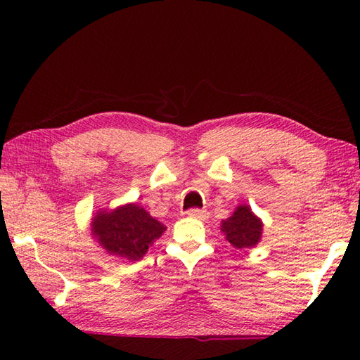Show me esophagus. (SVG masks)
Segmentation results:
<instances>
[{"label":"esophagus","mask_w":360,"mask_h":360,"mask_svg":"<svg viewBox=\"0 0 360 360\" xmlns=\"http://www.w3.org/2000/svg\"><path fill=\"white\" fill-rule=\"evenodd\" d=\"M187 215L192 217V218H198V219H205V218H207V212L202 210V209H190L187 212Z\"/></svg>","instance_id":"obj_1"}]
</instances>
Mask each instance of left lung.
Here are the masks:
<instances>
[{"mask_svg": "<svg viewBox=\"0 0 360 360\" xmlns=\"http://www.w3.org/2000/svg\"><path fill=\"white\" fill-rule=\"evenodd\" d=\"M221 231L224 232L226 240L236 249H250L262 238L263 224L249 205H240L236 207L235 213L223 221Z\"/></svg>", "mask_w": 360, "mask_h": 360, "instance_id": "obj_1", "label": "left lung"}]
</instances>
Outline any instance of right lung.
I'll use <instances>...</instances> for the list:
<instances>
[{
  "label": "right lung",
  "instance_id": "right-lung-1",
  "mask_svg": "<svg viewBox=\"0 0 360 360\" xmlns=\"http://www.w3.org/2000/svg\"><path fill=\"white\" fill-rule=\"evenodd\" d=\"M165 226L137 204H127L110 213L98 212L93 219V235L111 255L136 262L164 233Z\"/></svg>",
  "mask_w": 360,
  "mask_h": 360
}]
</instances>
